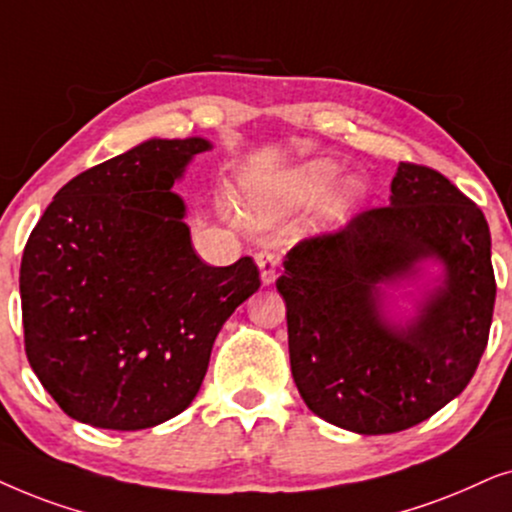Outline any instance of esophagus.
Masks as SVG:
<instances>
[{
	"label": "esophagus",
	"instance_id": "1",
	"mask_svg": "<svg viewBox=\"0 0 512 512\" xmlns=\"http://www.w3.org/2000/svg\"><path fill=\"white\" fill-rule=\"evenodd\" d=\"M257 267H260V276H262V285H271L278 276V255L274 250H262L257 252L255 257Z\"/></svg>",
	"mask_w": 512,
	"mask_h": 512
}]
</instances>
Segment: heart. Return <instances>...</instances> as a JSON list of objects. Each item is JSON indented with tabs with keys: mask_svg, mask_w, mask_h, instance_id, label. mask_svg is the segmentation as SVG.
<instances>
[{
	"mask_svg": "<svg viewBox=\"0 0 512 512\" xmlns=\"http://www.w3.org/2000/svg\"><path fill=\"white\" fill-rule=\"evenodd\" d=\"M339 173H342V168L332 159H311L290 170H283L269 180L250 185L241 196L243 220L257 224V227L281 222L297 210L316 203L327 189L335 185ZM363 196L365 189L358 180L351 177V180L342 182L320 208V224L339 227V224L349 222Z\"/></svg>",
	"mask_w": 512,
	"mask_h": 512,
	"instance_id": "b5f03b06",
	"label": "heart"
}]
</instances>
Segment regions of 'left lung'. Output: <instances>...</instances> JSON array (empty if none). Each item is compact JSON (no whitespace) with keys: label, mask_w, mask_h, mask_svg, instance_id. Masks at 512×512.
Here are the masks:
<instances>
[{"label":"left lung","mask_w":512,"mask_h":512,"mask_svg":"<svg viewBox=\"0 0 512 512\" xmlns=\"http://www.w3.org/2000/svg\"><path fill=\"white\" fill-rule=\"evenodd\" d=\"M441 267L395 319L386 287ZM276 288L285 299L290 367L306 407L360 435L417 426L473 379L492 325L496 281L482 210L438 170L400 163L388 206L288 252Z\"/></svg>","instance_id":"obj_1"}]
</instances>
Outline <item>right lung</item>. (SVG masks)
Here are the masks:
<instances>
[{
    "mask_svg": "<svg viewBox=\"0 0 512 512\" xmlns=\"http://www.w3.org/2000/svg\"><path fill=\"white\" fill-rule=\"evenodd\" d=\"M206 138H149L53 196L20 262L25 353L67 417L140 431L185 412L222 325L260 288L250 257L208 267L175 192Z\"/></svg>",
    "mask_w": 512,
    "mask_h": 512,
    "instance_id": "1",
    "label": "right lung"
}]
</instances>
